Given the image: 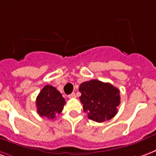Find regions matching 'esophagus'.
Returning <instances> with one entry per match:
<instances>
[{
	"label": "esophagus",
	"instance_id": "1",
	"mask_svg": "<svg viewBox=\"0 0 156 156\" xmlns=\"http://www.w3.org/2000/svg\"><path fill=\"white\" fill-rule=\"evenodd\" d=\"M76 98V94L74 93H71L70 95H69V98Z\"/></svg>",
	"mask_w": 156,
	"mask_h": 156
}]
</instances>
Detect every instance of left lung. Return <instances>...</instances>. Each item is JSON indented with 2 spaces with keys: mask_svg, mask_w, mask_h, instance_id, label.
Listing matches in <instances>:
<instances>
[{
  "mask_svg": "<svg viewBox=\"0 0 156 156\" xmlns=\"http://www.w3.org/2000/svg\"><path fill=\"white\" fill-rule=\"evenodd\" d=\"M83 111L90 120L103 122L117 113L120 105V90L108 83L99 80L84 82L79 86Z\"/></svg>",
  "mask_w": 156,
  "mask_h": 156,
  "instance_id": "obj_1",
  "label": "left lung"
}]
</instances>
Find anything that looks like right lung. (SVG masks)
I'll use <instances>...</instances> for the list:
<instances>
[{
    "label": "right lung",
    "instance_id": "1",
    "mask_svg": "<svg viewBox=\"0 0 156 156\" xmlns=\"http://www.w3.org/2000/svg\"><path fill=\"white\" fill-rule=\"evenodd\" d=\"M65 103V99L55 87L46 85L37 97V112L40 116L54 119L56 114L63 111Z\"/></svg>",
    "mask_w": 156,
    "mask_h": 156
}]
</instances>
